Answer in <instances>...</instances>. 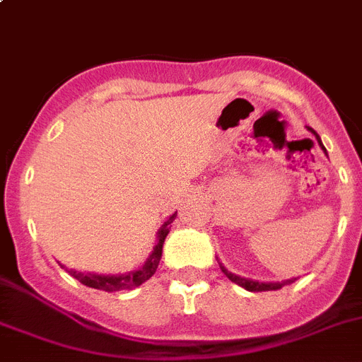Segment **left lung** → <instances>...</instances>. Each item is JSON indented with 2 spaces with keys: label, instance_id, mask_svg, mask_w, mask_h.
I'll return each mask as SVG.
<instances>
[{
  "label": "left lung",
  "instance_id": "1",
  "mask_svg": "<svg viewBox=\"0 0 362 362\" xmlns=\"http://www.w3.org/2000/svg\"><path fill=\"white\" fill-rule=\"evenodd\" d=\"M307 129H308V132H310V133H314V135H315V139H317V144L321 146V149H323V151H325V155H327V148H325V146H323V142H321V139H319V135H317V133H315L314 129L310 128V126H307ZM327 157H328V155H327ZM216 259H218V258H216ZM218 265H220L221 272H223V274H226L227 278L230 279V281H234V283H236V285L243 286V288H245V291H250V292H262V291H278V288H281V286H285V285H291V283H294V281H296V278L285 279V281H258V279L243 278V276H238V274H234V272H230V270H227L226 267L221 265V263H220V259H218Z\"/></svg>",
  "mask_w": 362,
  "mask_h": 362
}]
</instances>
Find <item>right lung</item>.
I'll return each instance as SVG.
<instances>
[{"label": "right lung", "mask_w": 362, "mask_h": 362, "mask_svg": "<svg viewBox=\"0 0 362 362\" xmlns=\"http://www.w3.org/2000/svg\"><path fill=\"white\" fill-rule=\"evenodd\" d=\"M175 218H177V213L171 214V216L162 223L160 229H158L157 233V243H155V247H153V250L149 252L148 258H146V262L142 263L139 269H133L129 270V272H122V274H95V272H79V270L70 269L68 270V274L74 276V278H76L77 281L83 283V285L92 286V288H99V291H132L135 286L148 281V279L157 272V267L162 258V247H164L165 236L169 234V229H171V223H173Z\"/></svg>", "instance_id": "right-lung-1"}]
</instances>
